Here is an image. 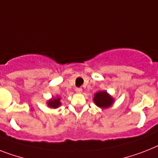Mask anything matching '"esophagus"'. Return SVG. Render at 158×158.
Segmentation results:
<instances>
[{"label":"esophagus","mask_w":158,"mask_h":158,"mask_svg":"<svg viewBox=\"0 0 158 158\" xmlns=\"http://www.w3.org/2000/svg\"><path fill=\"white\" fill-rule=\"evenodd\" d=\"M82 88H75V92H77V93H81L82 92Z\"/></svg>","instance_id":"obj_1"}]
</instances>
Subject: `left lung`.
I'll list each match as a JSON object with an SVG mask.
<instances>
[{
  "mask_svg": "<svg viewBox=\"0 0 158 158\" xmlns=\"http://www.w3.org/2000/svg\"><path fill=\"white\" fill-rule=\"evenodd\" d=\"M93 101L95 105L101 109L110 108L114 103V98L107 91H98L94 94Z\"/></svg>",
  "mask_w": 158,
  "mask_h": 158,
  "instance_id": "obj_1",
  "label": "left lung"
}]
</instances>
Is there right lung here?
I'll return each mask as SVG.
<instances>
[{
  "label": "right lung",
  "mask_w": 158,
  "mask_h": 158,
  "mask_svg": "<svg viewBox=\"0 0 158 158\" xmlns=\"http://www.w3.org/2000/svg\"><path fill=\"white\" fill-rule=\"evenodd\" d=\"M46 104H47V106H48L49 108H52V109L58 108V107H60L61 105V97H59V96H57L56 97H52L51 99L47 101Z\"/></svg>",
  "instance_id": "add662e5"
}]
</instances>
